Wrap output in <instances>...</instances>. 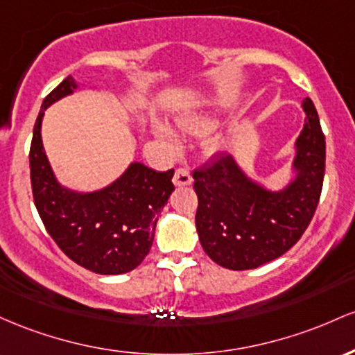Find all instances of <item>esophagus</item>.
<instances>
[{"label": "esophagus", "instance_id": "esophagus-1", "mask_svg": "<svg viewBox=\"0 0 355 355\" xmlns=\"http://www.w3.org/2000/svg\"><path fill=\"white\" fill-rule=\"evenodd\" d=\"M173 181L176 186H189L191 182H193V176H191V173L188 169H184V167H179L176 173H174Z\"/></svg>", "mask_w": 355, "mask_h": 355}]
</instances>
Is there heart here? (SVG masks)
Wrapping results in <instances>:
<instances>
[{
  "instance_id": "1",
  "label": "heart",
  "mask_w": 355,
  "mask_h": 355,
  "mask_svg": "<svg viewBox=\"0 0 355 355\" xmlns=\"http://www.w3.org/2000/svg\"><path fill=\"white\" fill-rule=\"evenodd\" d=\"M178 122H179V127L184 130H188V132H201V130L209 129V127L213 125V119H209L208 115H188V117L179 119ZM154 129H156V134L161 139H164V141H167V142H174V134L171 132L166 125L157 124ZM211 149L216 150L218 146L211 144Z\"/></svg>"
}]
</instances>
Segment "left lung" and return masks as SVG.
<instances>
[{
  "mask_svg": "<svg viewBox=\"0 0 355 355\" xmlns=\"http://www.w3.org/2000/svg\"><path fill=\"white\" fill-rule=\"evenodd\" d=\"M305 124L295 141L293 176L270 189L231 154L194 171L196 230L206 254L228 270H252L288 252L312 221L325 173V135L315 105L302 102Z\"/></svg>",
  "mask_w": 355,
  "mask_h": 355,
  "instance_id": "1",
  "label": "left lung"
}]
</instances>
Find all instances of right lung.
I'll return each instance as SVG.
<instances>
[{"label":"right lung","instance_id":"obj_1","mask_svg":"<svg viewBox=\"0 0 355 355\" xmlns=\"http://www.w3.org/2000/svg\"><path fill=\"white\" fill-rule=\"evenodd\" d=\"M77 89L67 77L46 95L35 122L30 147L35 206L50 236L75 263L98 275L132 272L153 246L159 214L174 191V169L159 173L134 161L102 189L83 193L60 184L43 149L42 121L51 103Z\"/></svg>","mask_w":355,"mask_h":355}]
</instances>
